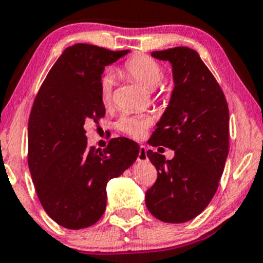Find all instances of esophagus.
Segmentation results:
<instances>
[{"label":"esophagus","instance_id":"1","mask_svg":"<svg viewBox=\"0 0 263 263\" xmlns=\"http://www.w3.org/2000/svg\"><path fill=\"white\" fill-rule=\"evenodd\" d=\"M138 162H145L148 161V156H147V149H145L144 145H140L139 147V153H138Z\"/></svg>","mask_w":263,"mask_h":263}]
</instances>
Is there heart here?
Wrapping results in <instances>:
<instances>
[{
	"mask_svg": "<svg viewBox=\"0 0 263 263\" xmlns=\"http://www.w3.org/2000/svg\"><path fill=\"white\" fill-rule=\"evenodd\" d=\"M123 72L128 77L140 83L147 90H154L163 78V69L158 62L147 55H134L124 63ZM114 82L110 76H106L100 83V97L105 106L112 102ZM151 118L144 115H124L119 119L118 129L132 138L143 137L145 130L151 126Z\"/></svg>",
	"mask_w": 263,
	"mask_h": 263,
	"instance_id": "1",
	"label": "heart"
}]
</instances>
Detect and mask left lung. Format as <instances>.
Returning a JSON list of instances; mask_svg holds the SVG:
<instances>
[{"instance_id":"1","label":"left lung","mask_w":263,"mask_h":263,"mask_svg":"<svg viewBox=\"0 0 263 263\" xmlns=\"http://www.w3.org/2000/svg\"><path fill=\"white\" fill-rule=\"evenodd\" d=\"M172 64L171 100L149 144L175 151L172 159L147 156L158 176L145 192V205L164 223H185L209 205L229 152V110L226 96L197 51L187 47L152 51Z\"/></svg>"}]
</instances>
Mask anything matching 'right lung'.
<instances>
[{"mask_svg": "<svg viewBox=\"0 0 263 263\" xmlns=\"http://www.w3.org/2000/svg\"><path fill=\"white\" fill-rule=\"evenodd\" d=\"M90 44L68 47L34 100L28 163L39 201L67 229L93 226L106 209V185L137 159L139 145L112 138L104 152L87 145L85 124L105 116L100 83L105 67L128 54Z\"/></svg>", "mask_w": 263, "mask_h": 263, "instance_id": "right-lung-1", "label": "right lung"}]
</instances>
